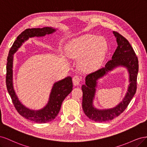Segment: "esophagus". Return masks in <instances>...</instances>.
Masks as SVG:
<instances>
[{"label": "esophagus", "mask_w": 147, "mask_h": 147, "mask_svg": "<svg viewBox=\"0 0 147 147\" xmlns=\"http://www.w3.org/2000/svg\"><path fill=\"white\" fill-rule=\"evenodd\" d=\"M81 80V78L78 75H75L72 78V81H73V83L74 85L75 86H77L80 84V82Z\"/></svg>", "instance_id": "obj_1"}]
</instances>
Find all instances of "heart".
Segmentation results:
<instances>
[{
  "instance_id": "obj_1",
  "label": "heart",
  "mask_w": 147,
  "mask_h": 147,
  "mask_svg": "<svg viewBox=\"0 0 147 147\" xmlns=\"http://www.w3.org/2000/svg\"><path fill=\"white\" fill-rule=\"evenodd\" d=\"M107 48L104 38L86 35L71 42L66 48V54L72 58H81V67L84 70H91L103 60Z\"/></svg>"
}]
</instances>
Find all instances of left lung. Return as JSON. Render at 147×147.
<instances>
[{
	"mask_svg": "<svg viewBox=\"0 0 147 147\" xmlns=\"http://www.w3.org/2000/svg\"><path fill=\"white\" fill-rule=\"evenodd\" d=\"M117 37L118 47L112 56V59L107 62L104 67L88 74L86 77L85 84L82 86V107L84 113L92 121L105 122L118 117L127 107L137 90V78L139 71V61L134 49L127 40L116 31H113ZM118 65L127 67L130 73V84L127 95L116 108L100 111L94 108L92 100L94 96L97 79L103 76L109 71Z\"/></svg>",
	"mask_w": 147,
	"mask_h": 147,
	"instance_id": "left-lung-1",
	"label": "left lung"
}]
</instances>
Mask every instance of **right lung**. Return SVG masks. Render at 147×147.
Segmentation results:
<instances>
[{
    "instance_id": "1",
    "label": "right lung",
    "mask_w": 147,
    "mask_h": 147,
    "mask_svg": "<svg viewBox=\"0 0 147 147\" xmlns=\"http://www.w3.org/2000/svg\"><path fill=\"white\" fill-rule=\"evenodd\" d=\"M56 31L52 28L27 29L22 32L11 47L7 57L6 85L8 93L15 108L22 117L38 123H45L54 119L58 115L63 100L72 90V78L69 76L55 83L50 94L48 103L43 109L40 110H32L26 108L22 104L15 94L13 86V54L21 45L29 37H42L46 34H50Z\"/></svg>"
}]
</instances>
